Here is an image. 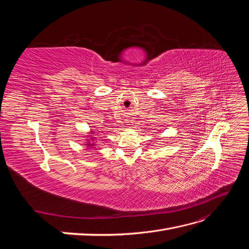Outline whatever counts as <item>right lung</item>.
Returning <instances> with one entry per match:
<instances>
[{
  "instance_id": "right-lung-1",
  "label": "right lung",
  "mask_w": 249,
  "mask_h": 249,
  "mask_svg": "<svg viewBox=\"0 0 249 249\" xmlns=\"http://www.w3.org/2000/svg\"><path fill=\"white\" fill-rule=\"evenodd\" d=\"M92 139H93V138H92ZM89 144H91V145H93V143H88V145H89Z\"/></svg>"
}]
</instances>
